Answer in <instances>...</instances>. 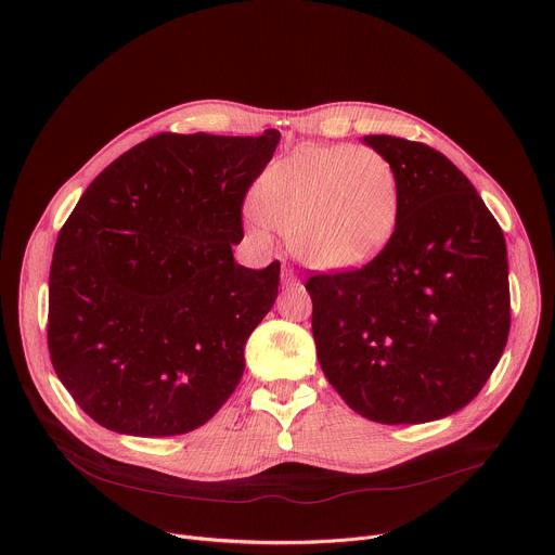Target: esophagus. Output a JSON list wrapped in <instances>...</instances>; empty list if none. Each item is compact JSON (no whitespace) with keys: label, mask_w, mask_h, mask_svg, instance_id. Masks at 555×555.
Returning <instances> with one entry per match:
<instances>
[{"label":"esophagus","mask_w":555,"mask_h":555,"mask_svg":"<svg viewBox=\"0 0 555 555\" xmlns=\"http://www.w3.org/2000/svg\"><path fill=\"white\" fill-rule=\"evenodd\" d=\"M281 285H283V287H294V285H298V276H296V272H294L292 268H283V272H281Z\"/></svg>","instance_id":"esophagus-1"}]
</instances>
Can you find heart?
<instances>
[{"mask_svg": "<svg viewBox=\"0 0 555 555\" xmlns=\"http://www.w3.org/2000/svg\"><path fill=\"white\" fill-rule=\"evenodd\" d=\"M402 217V184L369 146L305 144L259 178L248 228L289 234L294 255L319 270H353L390 244Z\"/></svg>", "mask_w": 555, "mask_h": 555, "instance_id": "heart-1", "label": "heart"}]
</instances>
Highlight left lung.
Instances as JSON below:
<instances>
[{
    "label": "left lung",
    "mask_w": 555,
    "mask_h": 555,
    "mask_svg": "<svg viewBox=\"0 0 555 555\" xmlns=\"http://www.w3.org/2000/svg\"><path fill=\"white\" fill-rule=\"evenodd\" d=\"M398 169L402 217L358 270L313 274L321 369L358 415L424 424L477 398L509 334L505 236L469 180L437 149L364 135Z\"/></svg>",
    "instance_id": "left-lung-1"
}]
</instances>
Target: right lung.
<instances>
[{
    "mask_svg": "<svg viewBox=\"0 0 555 555\" xmlns=\"http://www.w3.org/2000/svg\"><path fill=\"white\" fill-rule=\"evenodd\" d=\"M279 138L157 133L116 157L63 223L48 349L61 384L103 428L184 435L240 384L281 263L244 268L232 246Z\"/></svg>",
    "mask_w": 555,
    "mask_h": 555,
    "instance_id": "obj_1",
    "label": "right lung"
}]
</instances>
